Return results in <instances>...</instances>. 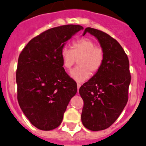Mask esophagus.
<instances>
[{
    "mask_svg": "<svg viewBox=\"0 0 146 146\" xmlns=\"http://www.w3.org/2000/svg\"><path fill=\"white\" fill-rule=\"evenodd\" d=\"M80 86H81V84L77 83V89H78V91H79V88H80Z\"/></svg>",
    "mask_w": 146,
    "mask_h": 146,
    "instance_id": "esophagus-1",
    "label": "esophagus"
}]
</instances>
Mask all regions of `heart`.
<instances>
[{"instance_id":"b5f03b06","label":"heart","mask_w":146,"mask_h":146,"mask_svg":"<svg viewBox=\"0 0 146 146\" xmlns=\"http://www.w3.org/2000/svg\"><path fill=\"white\" fill-rule=\"evenodd\" d=\"M62 65L70 70L77 60L78 65L70 75L77 82H84L89 75H94L101 68L104 62V50L96 46L92 39L86 37L77 39L72 43V49L62 48L60 52Z\"/></svg>"}]
</instances>
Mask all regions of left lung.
<instances>
[{
	"instance_id": "obj_1",
	"label": "left lung",
	"mask_w": 146,
	"mask_h": 146,
	"mask_svg": "<svg viewBox=\"0 0 146 146\" xmlns=\"http://www.w3.org/2000/svg\"><path fill=\"white\" fill-rule=\"evenodd\" d=\"M87 32L97 38L105 53L100 70L79 88L84 100L82 124L96 131L110 127L124 110L131 74L128 57L117 40L94 28H86L84 35Z\"/></svg>"
}]
</instances>
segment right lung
Instances as JSON below:
<instances>
[{
	"mask_svg": "<svg viewBox=\"0 0 146 146\" xmlns=\"http://www.w3.org/2000/svg\"><path fill=\"white\" fill-rule=\"evenodd\" d=\"M68 25L43 31L33 38L19 54L16 82L19 107L36 128L59 127L76 83L62 67L61 50L67 40L83 29Z\"/></svg>",
	"mask_w": 146,
	"mask_h": 146,
	"instance_id": "obj_1",
	"label": "right lung"
}]
</instances>
